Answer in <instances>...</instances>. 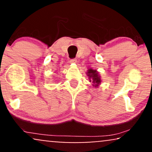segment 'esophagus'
Wrapping results in <instances>:
<instances>
[{
  "instance_id": "obj_1",
  "label": "esophagus",
  "mask_w": 152,
  "mask_h": 152,
  "mask_svg": "<svg viewBox=\"0 0 152 152\" xmlns=\"http://www.w3.org/2000/svg\"><path fill=\"white\" fill-rule=\"evenodd\" d=\"M77 62V60H76V58H72L70 60V63L71 64H76V63Z\"/></svg>"
}]
</instances>
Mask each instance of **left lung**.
I'll list each match as a JSON object with an SVG mask.
<instances>
[{"mask_svg": "<svg viewBox=\"0 0 152 152\" xmlns=\"http://www.w3.org/2000/svg\"><path fill=\"white\" fill-rule=\"evenodd\" d=\"M87 76H88V78H89V81L94 83L93 86L94 87H98L101 82H102L100 76H99L98 71L96 70L89 69L87 71Z\"/></svg>", "mask_w": 152, "mask_h": 152, "instance_id": "left-lung-1", "label": "left lung"}]
</instances>
